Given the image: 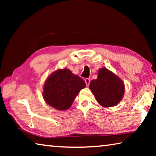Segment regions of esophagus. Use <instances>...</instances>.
Masks as SVG:
<instances>
[{
	"label": "esophagus",
	"instance_id": "1",
	"mask_svg": "<svg viewBox=\"0 0 156 156\" xmlns=\"http://www.w3.org/2000/svg\"><path fill=\"white\" fill-rule=\"evenodd\" d=\"M84 82H85L86 85L88 87L89 85V84H90V79H89V78H85V79H84Z\"/></svg>",
	"mask_w": 156,
	"mask_h": 156
}]
</instances>
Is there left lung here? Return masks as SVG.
I'll return each mask as SVG.
<instances>
[{
	"label": "left lung",
	"mask_w": 156,
	"mask_h": 156,
	"mask_svg": "<svg viewBox=\"0 0 156 156\" xmlns=\"http://www.w3.org/2000/svg\"><path fill=\"white\" fill-rule=\"evenodd\" d=\"M89 88L97 102L105 107L119 103L125 93L122 80L106 67L100 69L97 79L91 80Z\"/></svg>",
	"instance_id": "left-lung-1"
}]
</instances>
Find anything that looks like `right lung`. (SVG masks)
Wrapping results in <instances>:
<instances>
[{
	"instance_id": "right-lung-1",
	"label": "right lung",
	"mask_w": 156,
	"mask_h": 156,
	"mask_svg": "<svg viewBox=\"0 0 156 156\" xmlns=\"http://www.w3.org/2000/svg\"><path fill=\"white\" fill-rule=\"evenodd\" d=\"M85 86L83 79L73 74L69 69H58L44 83L43 98L47 104L57 110H67Z\"/></svg>"
}]
</instances>
